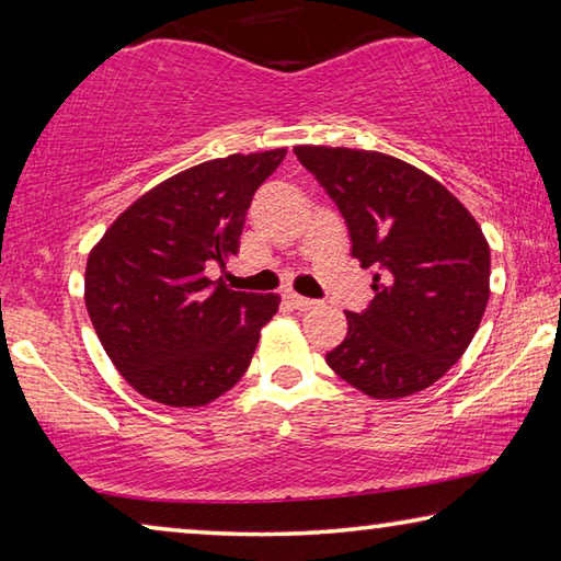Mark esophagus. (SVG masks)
<instances>
[{
	"mask_svg": "<svg viewBox=\"0 0 561 561\" xmlns=\"http://www.w3.org/2000/svg\"><path fill=\"white\" fill-rule=\"evenodd\" d=\"M284 299H287V304H291V307L299 309V311H307V309H314V307H317L314 299L299 297L297 291H287V294H284Z\"/></svg>",
	"mask_w": 561,
	"mask_h": 561,
	"instance_id": "1",
	"label": "esophagus"
}]
</instances>
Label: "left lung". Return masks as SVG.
Returning a JSON list of instances; mask_svg holds the SVG:
<instances>
[{
	"mask_svg": "<svg viewBox=\"0 0 561 561\" xmlns=\"http://www.w3.org/2000/svg\"><path fill=\"white\" fill-rule=\"evenodd\" d=\"M294 156L344 215L351 257L374 299L346 311L327 364L371 398L433 386L478 331L490 299V247L474 217L428 173L374 150L297 146Z\"/></svg>",
	"mask_w": 561,
	"mask_h": 561,
	"instance_id": "left-lung-1",
	"label": "left lung"
}]
</instances>
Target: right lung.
I'll return each instance as SVG.
<instances>
[{
  "label": "right lung",
  "instance_id": "right-lung-1",
  "mask_svg": "<svg viewBox=\"0 0 561 561\" xmlns=\"http://www.w3.org/2000/svg\"><path fill=\"white\" fill-rule=\"evenodd\" d=\"M284 156L234 153L183 170L138 197L91 250V324L140 396L195 408L244 376L279 297L227 289L207 267L240 250L252 197Z\"/></svg>",
  "mask_w": 561,
  "mask_h": 561
}]
</instances>
